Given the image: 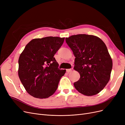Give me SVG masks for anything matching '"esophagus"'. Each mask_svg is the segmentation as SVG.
Here are the masks:
<instances>
[{"label":"esophagus","mask_w":125,"mask_h":125,"mask_svg":"<svg viewBox=\"0 0 125 125\" xmlns=\"http://www.w3.org/2000/svg\"><path fill=\"white\" fill-rule=\"evenodd\" d=\"M72 70H73V68L67 69H66V72H67V73H70V72H71L72 71Z\"/></svg>","instance_id":"esophagus-1"}]
</instances>
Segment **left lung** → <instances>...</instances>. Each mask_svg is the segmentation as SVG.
Masks as SVG:
<instances>
[{
  "instance_id": "left-lung-1",
  "label": "left lung",
  "mask_w": 125,
  "mask_h": 125,
  "mask_svg": "<svg viewBox=\"0 0 125 125\" xmlns=\"http://www.w3.org/2000/svg\"><path fill=\"white\" fill-rule=\"evenodd\" d=\"M75 56L74 69L80 78L73 83L80 93L94 95L102 90L110 78L112 61L106 45L100 38L79 34L66 38Z\"/></svg>"
}]
</instances>
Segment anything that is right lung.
I'll return each instance as SVG.
<instances>
[{
	"label": "right lung",
	"mask_w": 125,
	"mask_h": 125,
	"mask_svg": "<svg viewBox=\"0 0 125 125\" xmlns=\"http://www.w3.org/2000/svg\"><path fill=\"white\" fill-rule=\"evenodd\" d=\"M65 38L46 37L31 40L20 55L18 75L28 93L46 99L56 91L66 70L60 69L53 57Z\"/></svg>",
	"instance_id": "add662e5"
}]
</instances>
